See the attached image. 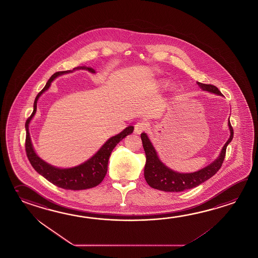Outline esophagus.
Segmentation results:
<instances>
[{
  "mask_svg": "<svg viewBox=\"0 0 258 258\" xmlns=\"http://www.w3.org/2000/svg\"><path fill=\"white\" fill-rule=\"evenodd\" d=\"M148 127H149V123L147 121L140 120L136 123L135 131L137 132V134H141L142 132L147 131Z\"/></svg>",
  "mask_w": 258,
  "mask_h": 258,
  "instance_id": "1",
  "label": "esophagus"
}]
</instances>
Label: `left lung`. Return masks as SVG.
I'll return each mask as SVG.
<instances>
[{
  "label": "left lung",
  "instance_id": "left-lung-1",
  "mask_svg": "<svg viewBox=\"0 0 258 258\" xmlns=\"http://www.w3.org/2000/svg\"><path fill=\"white\" fill-rule=\"evenodd\" d=\"M198 85L203 91H208L218 95H222V92L219 91L217 87L212 84H204L198 82ZM229 128L231 136L222 148L220 157L208 167L202 168L201 170L194 173H177L169 169L162 163L157 157V152L152 146L151 142L145 133L141 135L143 147L145 149L147 162L145 166V178L147 184L156 189L166 192H179L190 189L192 187H197L202 183L214 176L222 167V163L226 154L228 144L232 141L233 137V129L229 120Z\"/></svg>",
  "mask_w": 258,
  "mask_h": 258
}]
</instances>
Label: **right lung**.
I'll use <instances>...</instances> for the list:
<instances>
[{
	"label": "right lung",
	"mask_w": 258,
	"mask_h": 258,
	"mask_svg": "<svg viewBox=\"0 0 258 258\" xmlns=\"http://www.w3.org/2000/svg\"><path fill=\"white\" fill-rule=\"evenodd\" d=\"M80 69H86L87 71H90L91 73L95 72V71L91 68L81 67ZM70 72L71 71H57L55 74H53L46 82L45 88L36 97V100L34 102V111L26 121V156L28 157L32 167H34L37 173H39L48 181L53 183L57 187H62L65 189L81 190V189L96 187L97 185H99L103 180V178L106 175L108 161L112 149L116 147L119 142L121 141L124 137L133 133L134 127L128 126L119 135L111 137L93 157L78 167L64 168V169L57 168L48 165L47 163L40 159V157H37L32 146L30 135L28 131V124L30 122L31 119L36 113V102L41 94L49 88L51 82L55 78Z\"/></svg>",
	"instance_id": "right-lung-1"
}]
</instances>
